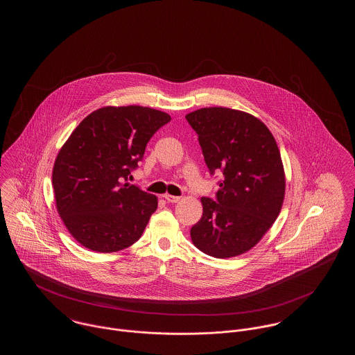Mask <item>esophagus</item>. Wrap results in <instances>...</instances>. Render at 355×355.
<instances>
[{"instance_id": "34e87169", "label": "esophagus", "mask_w": 355, "mask_h": 355, "mask_svg": "<svg viewBox=\"0 0 355 355\" xmlns=\"http://www.w3.org/2000/svg\"><path fill=\"white\" fill-rule=\"evenodd\" d=\"M164 198L168 201L169 203H175L178 202L181 198L180 197H175V196H170V194H165L164 196Z\"/></svg>"}]
</instances>
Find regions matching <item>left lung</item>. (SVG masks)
<instances>
[{
  "label": "left lung",
  "instance_id": "obj_1",
  "mask_svg": "<svg viewBox=\"0 0 355 355\" xmlns=\"http://www.w3.org/2000/svg\"><path fill=\"white\" fill-rule=\"evenodd\" d=\"M186 119L210 174H220L216 198H201L202 217L190 230L191 241L216 258L245 253L282 207L285 173L277 142L263 122L239 110L203 107Z\"/></svg>",
  "mask_w": 355,
  "mask_h": 355
}]
</instances>
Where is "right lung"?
<instances>
[{
    "label": "right lung",
    "mask_w": 355,
    "mask_h": 355,
    "mask_svg": "<svg viewBox=\"0 0 355 355\" xmlns=\"http://www.w3.org/2000/svg\"><path fill=\"white\" fill-rule=\"evenodd\" d=\"M170 116L144 106H106L76 128L58 153L53 189L60 217L83 246L119 252L142 236L157 197L130 185L153 135Z\"/></svg>",
    "instance_id": "obj_1"
}]
</instances>
